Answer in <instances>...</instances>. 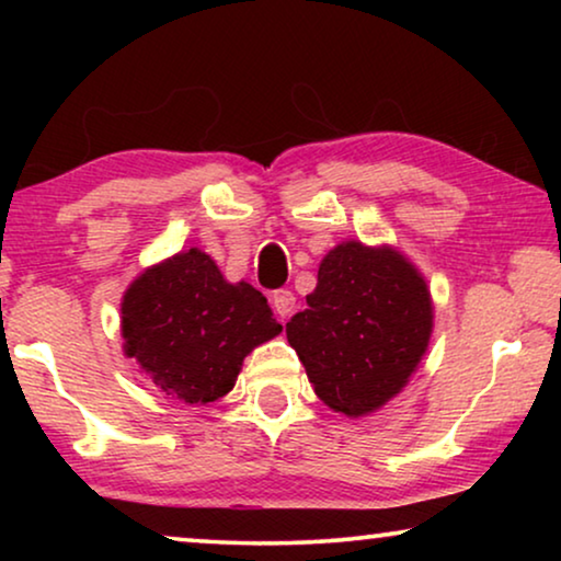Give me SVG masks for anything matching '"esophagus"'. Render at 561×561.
Here are the masks:
<instances>
[{"label": "esophagus", "instance_id": "obj_1", "mask_svg": "<svg viewBox=\"0 0 561 561\" xmlns=\"http://www.w3.org/2000/svg\"><path fill=\"white\" fill-rule=\"evenodd\" d=\"M271 301H273V309H275V313H278L280 319H288L290 313H294V309H296V296L290 294L288 288L275 290V294L271 296Z\"/></svg>", "mask_w": 561, "mask_h": 561}]
</instances>
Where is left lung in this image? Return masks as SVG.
I'll list each match as a JSON object with an SVG mask.
<instances>
[{
    "label": "left lung",
    "instance_id": "1",
    "mask_svg": "<svg viewBox=\"0 0 561 561\" xmlns=\"http://www.w3.org/2000/svg\"><path fill=\"white\" fill-rule=\"evenodd\" d=\"M306 304L286 324L288 342L313 393L344 416H367L401 393L432 340L424 275L388 244L329 250Z\"/></svg>",
    "mask_w": 561,
    "mask_h": 561
}]
</instances>
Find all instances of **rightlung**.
I'll list each match as a JSON object with an SVG mask.
<instances>
[{
    "mask_svg": "<svg viewBox=\"0 0 561 561\" xmlns=\"http://www.w3.org/2000/svg\"><path fill=\"white\" fill-rule=\"evenodd\" d=\"M280 329L257 288L227 283L198 248L142 271L122 296L125 355L188 405L227 396L242 359Z\"/></svg>",
    "mask_w": 561,
    "mask_h": 561,
    "instance_id": "1",
    "label": "right lung"
}]
</instances>
